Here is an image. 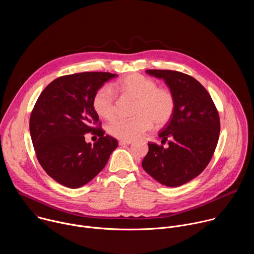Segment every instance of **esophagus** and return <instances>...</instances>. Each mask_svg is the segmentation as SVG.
I'll list each match as a JSON object with an SVG mask.
<instances>
[{
	"mask_svg": "<svg viewBox=\"0 0 254 254\" xmlns=\"http://www.w3.org/2000/svg\"><path fill=\"white\" fill-rule=\"evenodd\" d=\"M119 143H120V146H129V144L132 143V141L131 140H120Z\"/></svg>",
	"mask_w": 254,
	"mask_h": 254,
	"instance_id": "34e87169",
	"label": "esophagus"
}]
</instances>
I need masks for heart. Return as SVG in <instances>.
I'll return each instance as SVG.
<instances>
[{
    "label": "heart",
    "instance_id": "1",
    "mask_svg": "<svg viewBox=\"0 0 254 254\" xmlns=\"http://www.w3.org/2000/svg\"><path fill=\"white\" fill-rule=\"evenodd\" d=\"M115 92L123 98L134 100L132 119H118L107 126V132L122 140H132L153 127H163L174 116L176 99L166 87H158L157 82L138 73H131L119 82L113 89L100 87L94 94L92 106L96 115L104 120H112L118 111Z\"/></svg>",
    "mask_w": 254,
    "mask_h": 254
}]
</instances>
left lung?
Here are the masks:
<instances>
[{
  "label": "left lung",
  "mask_w": 254,
  "mask_h": 254,
  "mask_svg": "<svg viewBox=\"0 0 254 254\" xmlns=\"http://www.w3.org/2000/svg\"><path fill=\"white\" fill-rule=\"evenodd\" d=\"M163 78L176 99L171 121L160 131L162 143H149L141 166L159 183L178 187L200 175L211 161L220 132L218 111L205 87L194 77L175 70L149 69Z\"/></svg>",
  "instance_id": "obj_1"
}]
</instances>
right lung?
I'll return each instance as SVG.
<instances>
[{"label":"right lung","mask_w":254,"mask_h":254,"mask_svg":"<svg viewBox=\"0 0 254 254\" xmlns=\"http://www.w3.org/2000/svg\"><path fill=\"white\" fill-rule=\"evenodd\" d=\"M117 77L110 72H81L56 78L36 101L30 133L41 167L57 183L75 189L91 181L117 149L118 140L104 134L93 110L95 92ZM99 136L93 146L85 133Z\"/></svg>","instance_id":"right-lung-1"}]
</instances>
